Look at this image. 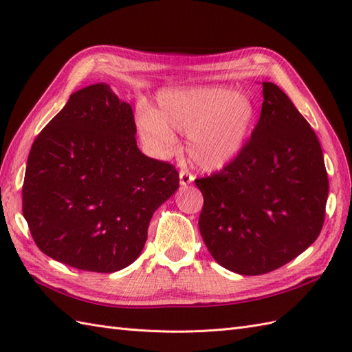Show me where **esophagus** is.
Segmentation results:
<instances>
[{
  "label": "esophagus",
  "mask_w": 352,
  "mask_h": 352,
  "mask_svg": "<svg viewBox=\"0 0 352 352\" xmlns=\"http://www.w3.org/2000/svg\"><path fill=\"white\" fill-rule=\"evenodd\" d=\"M193 182V175L189 174V172L182 170L180 172V186L182 188H186V186H189Z\"/></svg>",
  "instance_id": "esophagus-1"
}]
</instances>
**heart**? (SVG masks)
<instances>
[{
    "mask_svg": "<svg viewBox=\"0 0 352 352\" xmlns=\"http://www.w3.org/2000/svg\"><path fill=\"white\" fill-rule=\"evenodd\" d=\"M138 129L163 149L175 145L174 131L188 134L186 151L201 170H221L237 159L256 121V104L223 85L164 89L157 107L142 106Z\"/></svg>",
    "mask_w": 352,
    "mask_h": 352,
    "instance_id": "b5f03b06",
    "label": "heart"
}]
</instances>
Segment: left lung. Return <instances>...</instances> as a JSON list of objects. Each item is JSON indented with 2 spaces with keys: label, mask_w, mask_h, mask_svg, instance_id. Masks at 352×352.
<instances>
[{
  "label": "left lung",
  "mask_w": 352,
  "mask_h": 352,
  "mask_svg": "<svg viewBox=\"0 0 352 352\" xmlns=\"http://www.w3.org/2000/svg\"><path fill=\"white\" fill-rule=\"evenodd\" d=\"M260 119L234 162L195 180L204 197L199 233L221 266L275 271L316 241L328 177L315 131L281 89L265 81Z\"/></svg>",
  "instance_id": "1"
}]
</instances>
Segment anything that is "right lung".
Listing matches in <instances>:
<instances>
[{
  "label": "right lung",
  "instance_id": "add662e5",
  "mask_svg": "<svg viewBox=\"0 0 352 352\" xmlns=\"http://www.w3.org/2000/svg\"><path fill=\"white\" fill-rule=\"evenodd\" d=\"M178 184L174 166L138 148L130 104L96 83L74 92L33 142L22 213L48 257L116 272L140 256L149 221Z\"/></svg>",
  "mask_w": 352,
  "mask_h": 352
}]
</instances>
